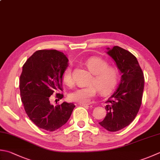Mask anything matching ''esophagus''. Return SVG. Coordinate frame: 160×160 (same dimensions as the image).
Returning <instances> with one entry per match:
<instances>
[{
	"label": "esophagus",
	"mask_w": 160,
	"mask_h": 160,
	"mask_svg": "<svg viewBox=\"0 0 160 160\" xmlns=\"http://www.w3.org/2000/svg\"><path fill=\"white\" fill-rule=\"evenodd\" d=\"M80 105L83 106V107H85V108H91L92 107V105L91 104H88V103H80Z\"/></svg>",
	"instance_id": "esophagus-1"
}]
</instances>
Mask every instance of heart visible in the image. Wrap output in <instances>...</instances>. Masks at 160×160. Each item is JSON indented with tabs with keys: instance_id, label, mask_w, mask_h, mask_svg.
I'll return each mask as SVG.
<instances>
[{
	"instance_id": "heart-1",
	"label": "heart",
	"mask_w": 160,
	"mask_h": 160,
	"mask_svg": "<svg viewBox=\"0 0 160 160\" xmlns=\"http://www.w3.org/2000/svg\"><path fill=\"white\" fill-rule=\"evenodd\" d=\"M89 71L93 74L88 86L78 87L71 92L68 97L71 101L87 103L95 97L98 89L102 94H107L113 89L118 80V72L115 68L108 67V63L100 58L92 57L84 62ZM62 81L67 86L73 85L71 69L68 67L62 75Z\"/></svg>"
}]
</instances>
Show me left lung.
<instances>
[{
    "label": "left lung",
    "instance_id": "1",
    "mask_svg": "<svg viewBox=\"0 0 160 160\" xmlns=\"http://www.w3.org/2000/svg\"><path fill=\"white\" fill-rule=\"evenodd\" d=\"M121 73L120 83L105 106L104 119L99 124L109 132H117L132 123L142 105L144 77L136 57L119 46L108 48Z\"/></svg>",
    "mask_w": 160,
    "mask_h": 160
}]
</instances>
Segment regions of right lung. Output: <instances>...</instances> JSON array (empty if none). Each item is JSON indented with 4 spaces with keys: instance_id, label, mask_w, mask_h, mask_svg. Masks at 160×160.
Returning <instances> with one entry per match:
<instances>
[{
    "instance_id": "right-lung-1",
    "label": "right lung",
    "mask_w": 160,
    "mask_h": 160,
    "mask_svg": "<svg viewBox=\"0 0 160 160\" xmlns=\"http://www.w3.org/2000/svg\"><path fill=\"white\" fill-rule=\"evenodd\" d=\"M68 62L63 52L40 50L27 59L20 76V94L25 111L37 127L50 132L64 126L76 107L71 102L56 106L50 102L53 93L62 91V75ZM56 97L62 99L63 94L57 93Z\"/></svg>"
}]
</instances>
